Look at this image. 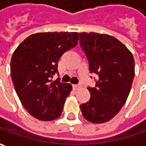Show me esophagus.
<instances>
[{
	"label": "esophagus",
	"mask_w": 146,
	"mask_h": 146,
	"mask_svg": "<svg viewBox=\"0 0 146 146\" xmlns=\"http://www.w3.org/2000/svg\"><path fill=\"white\" fill-rule=\"evenodd\" d=\"M80 86H81V85H80V84H74V85H73V87L74 90H78Z\"/></svg>",
	"instance_id": "esophagus-1"
}]
</instances>
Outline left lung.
Segmentation results:
<instances>
[{"label": "left lung", "mask_w": 146, "mask_h": 146, "mask_svg": "<svg viewBox=\"0 0 146 146\" xmlns=\"http://www.w3.org/2000/svg\"><path fill=\"white\" fill-rule=\"evenodd\" d=\"M79 43L97 75L91 99L80 105L87 121L103 123L114 117L125 104L135 76V62L129 50L115 37L96 33H79Z\"/></svg>", "instance_id": "8db88e82"}]
</instances>
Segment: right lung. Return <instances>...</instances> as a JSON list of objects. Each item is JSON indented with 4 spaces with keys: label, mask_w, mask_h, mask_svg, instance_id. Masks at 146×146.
<instances>
[{
    "label": "right lung",
    "mask_w": 146,
    "mask_h": 146,
    "mask_svg": "<svg viewBox=\"0 0 146 146\" xmlns=\"http://www.w3.org/2000/svg\"><path fill=\"white\" fill-rule=\"evenodd\" d=\"M78 41V33H39L29 36L15 50L11 78L22 105L32 116L41 121L60 116L72 86L52 78L59 73L60 58Z\"/></svg>",
    "instance_id": "obj_1"
}]
</instances>
